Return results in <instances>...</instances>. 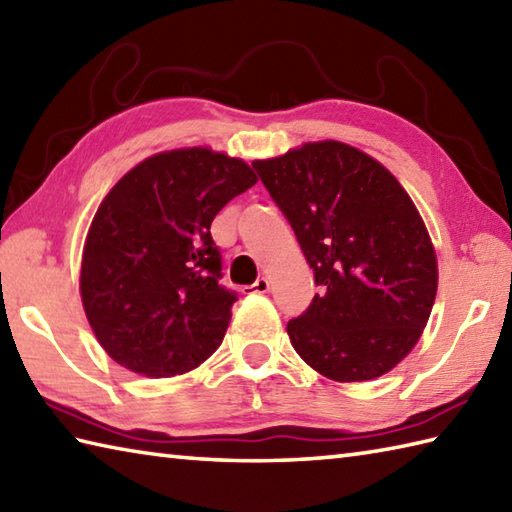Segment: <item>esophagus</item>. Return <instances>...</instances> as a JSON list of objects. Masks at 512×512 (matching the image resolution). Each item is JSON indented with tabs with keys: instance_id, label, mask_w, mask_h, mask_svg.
<instances>
[{
	"instance_id": "1",
	"label": "esophagus",
	"mask_w": 512,
	"mask_h": 512,
	"mask_svg": "<svg viewBox=\"0 0 512 512\" xmlns=\"http://www.w3.org/2000/svg\"><path fill=\"white\" fill-rule=\"evenodd\" d=\"M250 288H253V293H268V290H270V279L268 277H259L257 282L250 286Z\"/></svg>"
}]
</instances>
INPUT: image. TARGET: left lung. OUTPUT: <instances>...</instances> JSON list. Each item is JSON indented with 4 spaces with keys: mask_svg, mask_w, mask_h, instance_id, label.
<instances>
[{
    "mask_svg": "<svg viewBox=\"0 0 512 512\" xmlns=\"http://www.w3.org/2000/svg\"><path fill=\"white\" fill-rule=\"evenodd\" d=\"M253 168L322 286L288 322L290 344L335 382L382 377L419 342L437 295L435 248L413 199L377 159L333 139Z\"/></svg>",
    "mask_w": 512,
    "mask_h": 512,
    "instance_id": "obj_1",
    "label": "left lung"
}]
</instances>
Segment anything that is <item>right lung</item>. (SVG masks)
Wrapping results in <instances>:
<instances>
[{
    "label": "right lung",
    "mask_w": 512,
    "mask_h": 512,
    "mask_svg": "<svg viewBox=\"0 0 512 512\" xmlns=\"http://www.w3.org/2000/svg\"><path fill=\"white\" fill-rule=\"evenodd\" d=\"M257 184L242 159L179 148L144 159L90 224L79 290L97 342L133 373L173 377L215 353L235 290L222 279L210 224Z\"/></svg>",
    "instance_id": "obj_1"
}]
</instances>
